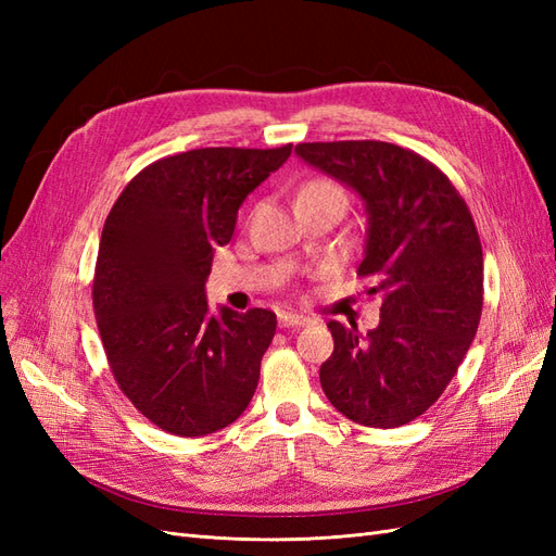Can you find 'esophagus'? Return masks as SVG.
I'll list each match as a JSON object with an SVG mask.
<instances>
[{
	"mask_svg": "<svg viewBox=\"0 0 556 556\" xmlns=\"http://www.w3.org/2000/svg\"><path fill=\"white\" fill-rule=\"evenodd\" d=\"M278 323H280V327L290 329V327H306V325L311 323V319H308L306 315H299V313L285 311V313H280V315H278Z\"/></svg>",
	"mask_w": 556,
	"mask_h": 556,
	"instance_id": "esophagus-1",
	"label": "esophagus"
}]
</instances>
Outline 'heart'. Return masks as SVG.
Instances as JSON below:
<instances>
[{
	"label": "heart",
	"mask_w": 556,
	"mask_h": 556,
	"mask_svg": "<svg viewBox=\"0 0 556 556\" xmlns=\"http://www.w3.org/2000/svg\"><path fill=\"white\" fill-rule=\"evenodd\" d=\"M313 194H317V197H339V199H343V192H341L339 185L331 182V180H325V178H317V180L306 182L304 188H301V192H299V197H313Z\"/></svg>",
	"instance_id": "heart-1"
}]
</instances>
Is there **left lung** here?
Listing matches in <instances>:
<instances>
[{
  "label": "left lung",
  "instance_id": "8db88e82",
  "mask_svg": "<svg viewBox=\"0 0 556 556\" xmlns=\"http://www.w3.org/2000/svg\"><path fill=\"white\" fill-rule=\"evenodd\" d=\"M294 153L364 201L357 276L376 278L380 325H327L319 382L364 427L394 429L429 410L457 374L482 313V245L466 201L439 166L384 141L299 143Z\"/></svg>",
  "mask_w": 556,
  "mask_h": 556
}]
</instances>
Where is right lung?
Returning a JSON list of instances; mask_svg holds the SVG:
<instances>
[{
	"label": "right lung",
	"mask_w": 556,
	"mask_h": 556,
	"mask_svg": "<svg viewBox=\"0 0 556 556\" xmlns=\"http://www.w3.org/2000/svg\"><path fill=\"white\" fill-rule=\"evenodd\" d=\"M280 148H197L157 160L113 204L94 266L92 306L111 374L166 433L229 427L257 390L276 313L208 311L215 245L231 241L243 199L288 162Z\"/></svg>",
	"instance_id": "obj_1"
}]
</instances>
